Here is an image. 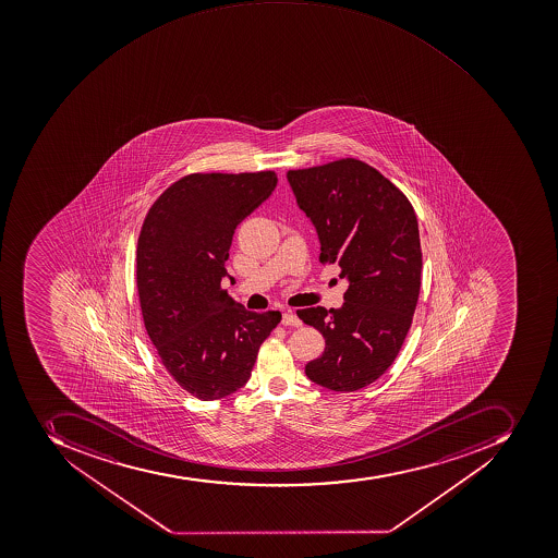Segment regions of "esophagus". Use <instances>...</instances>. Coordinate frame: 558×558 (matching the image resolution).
Segmentation results:
<instances>
[{
	"label": "esophagus",
	"mask_w": 558,
	"mask_h": 558,
	"mask_svg": "<svg viewBox=\"0 0 558 558\" xmlns=\"http://www.w3.org/2000/svg\"><path fill=\"white\" fill-rule=\"evenodd\" d=\"M281 325H286V327H301L303 322L299 320V316L295 313L287 312L281 316Z\"/></svg>",
	"instance_id": "obj_1"
}]
</instances>
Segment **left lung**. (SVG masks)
<instances>
[{
	"label": "left lung",
	"mask_w": 558,
	"mask_h": 558,
	"mask_svg": "<svg viewBox=\"0 0 558 558\" xmlns=\"http://www.w3.org/2000/svg\"><path fill=\"white\" fill-rule=\"evenodd\" d=\"M287 179L320 238V263L337 264L350 281L339 310L298 312L325 339L306 376L350 393L391 367L411 329L423 269L417 217L393 182L356 158L289 170Z\"/></svg>",
	"instance_id": "obj_1"
}]
</instances>
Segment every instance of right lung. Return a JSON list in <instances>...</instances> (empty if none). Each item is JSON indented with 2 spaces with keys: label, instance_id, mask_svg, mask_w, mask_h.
Returning a JSON list of instances; mask_svg holds the SVG:
<instances>
[{
  "label": "right lung",
  "instance_id": "obj_1",
  "mask_svg": "<svg viewBox=\"0 0 558 558\" xmlns=\"http://www.w3.org/2000/svg\"><path fill=\"white\" fill-rule=\"evenodd\" d=\"M272 170L190 173L158 196L137 240L144 327L172 379L198 400L245 386L280 312H246L221 287L234 229L277 187Z\"/></svg>",
  "mask_w": 558,
  "mask_h": 558
}]
</instances>
